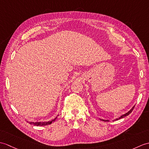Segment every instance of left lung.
Here are the masks:
<instances>
[{"mask_svg":"<svg viewBox=\"0 0 149 149\" xmlns=\"http://www.w3.org/2000/svg\"><path fill=\"white\" fill-rule=\"evenodd\" d=\"M134 108V106L133 107L132 109H131L130 111L128 112H127L126 113H125V114H124V115H123V116H120L119 118H118V119H117V120H118V119H122V118H123V117H126V116H128L129 114L130 113H131V112L133 111V109ZM102 120H103V121H109V120H103V119H102Z\"/></svg>","mask_w":149,"mask_h":149,"instance_id":"obj_1","label":"left lung"}]
</instances>
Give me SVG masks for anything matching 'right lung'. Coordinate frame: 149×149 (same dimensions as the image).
<instances>
[{
	"label": "right lung",
	"mask_w": 149,
	"mask_h": 149,
	"mask_svg": "<svg viewBox=\"0 0 149 149\" xmlns=\"http://www.w3.org/2000/svg\"><path fill=\"white\" fill-rule=\"evenodd\" d=\"M56 117L55 119L51 120H49V121L48 122H39V123H30L29 122V123L30 124H32V125H34V126H46V125H48V124H51L52 123L54 122L55 120H56Z\"/></svg>",
	"instance_id": "add662e5"
}]
</instances>
